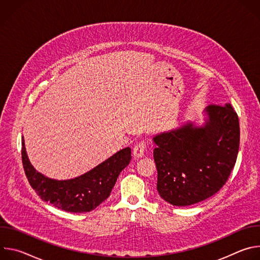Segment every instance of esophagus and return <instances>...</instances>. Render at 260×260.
<instances>
[{"label":"esophagus","mask_w":260,"mask_h":260,"mask_svg":"<svg viewBox=\"0 0 260 260\" xmlns=\"http://www.w3.org/2000/svg\"><path fill=\"white\" fill-rule=\"evenodd\" d=\"M146 149V144L144 142L138 143L133 150V155L135 158H142L144 156V152Z\"/></svg>","instance_id":"obj_1"}]
</instances>
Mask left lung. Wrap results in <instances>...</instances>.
Here are the masks:
<instances>
[{
	"instance_id": "left-lung-1",
	"label": "left lung",
	"mask_w": 260,
	"mask_h": 260,
	"mask_svg": "<svg viewBox=\"0 0 260 260\" xmlns=\"http://www.w3.org/2000/svg\"><path fill=\"white\" fill-rule=\"evenodd\" d=\"M204 115L202 124L188 120L152 139L157 191L173 206H190L214 196L235 167L240 123L232 105H210Z\"/></svg>"
}]
</instances>
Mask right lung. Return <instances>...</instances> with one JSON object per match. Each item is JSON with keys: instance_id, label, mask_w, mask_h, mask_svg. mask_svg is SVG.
<instances>
[{"instance_id": "add662e5", "label": "right lung", "mask_w": 260, "mask_h": 260, "mask_svg": "<svg viewBox=\"0 0 260 260\" xmlns=\"http://www.w3.org/2000/svg\"><path fill=\"white\" fill-rule=\"evenodd\" d=\"M21 142L22 165L32 189L43 201L71 213L90 212L107 200L120 172L132 159L131 148L126 147L81 176L56 180L44 176L32 167L23 137Z\"/></svg>"}]
</instances>
